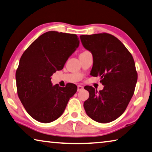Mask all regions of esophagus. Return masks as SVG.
I'll use <instances>...</instances> for the list:
<instances>
[{
	"mask_svg": "<svg viewBox=\"0 0 152 152\" xmlns=\"http://www.w3.org/2000/svg\"><path fill=\"white\" fill-rule=\"evenodd\" d=\"M83 88H84V87H83V86H81V85H78V89H77V91H78V92H79V91H80L83 90Z\"/></svg>",
	"mask_w": 152,
	"mask_h": 152,
	"instance_id": "1",
	"label": "esophagus"
}]
</instances>
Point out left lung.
Segmentation results:
<instances>
[{
	"mask_svg": "<svg viewBox=\"0 0 152 152\" xmlns=\"http://www.w3.org/2000/svg\"><path fill=\"white\" fill-rule=\"evenodd\" d=\"M80 38L83 47L93 55L91 75L99 76L104 86L99 92L91 86L85 87L89 92L84 103L86 114L101 123L114 121L126 110L134 92L137 72L133 57L110 34L81 35Z\"/></svg>",
	"mask_w": 152,
	"mask_h": 152,
	"instance_id": "1",
	"label": "left lung"
}]
</instances>
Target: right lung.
I'll return each mask as SVG.
<instances>
[{
	"instance_id": "obj_1",
	"label": "right lung",
	"mask_w": 152,
	"mask_h": 152,
	"mask_svg": "<svg viewBox=\"0 0 152 152\" xmlns=\"http://www.w3.org/2000/svg\"><path fill=\"white\" fill-rule=\"evenodd\" d=\"M74 34L49 31L40 36L21 55L16 70L18 97L26 112L38 122L49 123L63 114L77 86L52 85L50 79L63 69L69 57L78 47Z\"/></svg>"
}]
</instances>
